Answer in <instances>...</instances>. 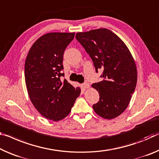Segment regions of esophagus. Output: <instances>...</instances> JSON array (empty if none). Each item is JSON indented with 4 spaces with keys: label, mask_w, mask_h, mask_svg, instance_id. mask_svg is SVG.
<instances>
[{
    "label": "esophagus",
    "mask_w": 159,
    "mask_h": 159,
    "mask_svg": "<svg viewBox=\"0 0 159 159\" xmlns=\"http://www.w3.org/2000/svg\"><path fill=\"white\" fill-rule=\"evenodd\" d=\"M82 87L85 89H89L90 85H89V84H88V83H84V84L82 85Z\"/></svg>",
    "instance_id": "1"
}]
</instances>
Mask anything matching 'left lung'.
Instances as JSON below:
<instances>
[{"label":"left lung","instance_id":"obj_1","mask_svg":"<svg viewBox=\"0 0 159 159\" xmlns=\"http://www.w3.org/2000/svg\"><path fill=\"white\" fill-rule=\"evenodd\" d=\"M75 38L91 58L96 72L102 70V80L92 84L100 95L93 110L105 119L118 117L129 105L137 85L132 54L124 42L106 28L78 32Z\"/></svg>","mask_w":159,"mask_h":159}]
</instances>
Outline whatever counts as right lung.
<instances>
[{
	"instance_id": "1",
	"label": "right lung",
	"mask_w": 159,
	"mask_h": 159,
	"mask_svg": "<svg viewBox=\"0 0 159 159\" xmlns=\"http://www.w3.org/2000/svg\"><path fill=\"white\" fill-rule=\"evenodd\" d=\"M74 32H49L40 37L30 48L25 63V79L30 100L45 118L59 121L69 114L80 89L74 88L61 70L66 47Z\"/></svg>"
}]
</instances>
